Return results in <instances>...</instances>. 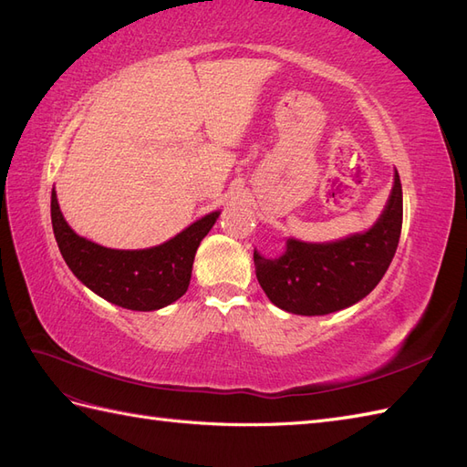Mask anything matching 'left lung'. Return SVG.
Returning a JSON list of instances; mask_svg holds the SVG:
<instances>
[{"label":"left lung","mask_w":467,"mask_h":467,"mask_svg":"<svg viewBox=\"0 0 467 467\" xmlns=\"http://www.w3.org/2000/svg\"><path fill=\"white\" fill-rule=\"evenodd\" d=\"M403 192L400 173L393 175L388 204L368 232L331 244L288 239L278 259L255 251V273L275 306L296 316H325L368 296L386 275L400 244Z\"/></svg>","instance_id":"left-lung-1"}]
</instances>
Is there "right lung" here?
Returning a JSON list of instances; mask_svg holds the SVG:
<instances>
[{
    "mask_svg": "<svg viewBox=\"0 0 467 467\" xmlns=\"http://www.w3.org/2000/svg\"><path fill=\"white\" fill-rule=\"evenodd\" d=\"M50 216L62 257L83 285L110 304L151 312L187 292L196 249L220 212H210L158 247L134 251L109 249L78 235L64 220L54 189Z\"/></svg>",
    "mask_w": 467,
    "mask_h": 467,
    "instance_id": "add662e5",
    "label": "right lung"
}]
</instances>
